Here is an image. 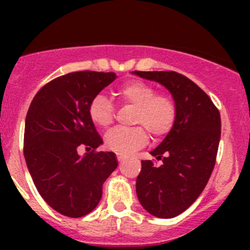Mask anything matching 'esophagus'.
<instances>
[{"mask_svg": "<svg viewBox=\"0 0 250 250\" xmlns=\"http://www.w3.org/2000/svg\"><path fill=\"white\" fill-rule=\"evenodd\" d=\"M116 156H117V160L120 161V162H122V161L125 160V153L117 152V153H116Z\"/></svg>", "mask_w": 250, "mask_h": 250, "instance_id": "obj_1", "label": "esophagus"}]
</instances>
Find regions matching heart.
Returning a JSON list of instances; mask_svg holds the SVG:
<instances>
[{"label":"heart","instance_id":"obj_1","mask_svg":"<svg viewBox=\"0 0 250 250\" xmlns=\"http://www.w3.org/2000/svg\"><path fill=\"white\" fill-rule=\"evenodd\" d=\"M117 95L123 103L137 107L133 123L144 125L153 138H162L170 132L176 120V104L170 95L158 94L152 84L144 81L125 83L118 88ZM88 112L92 122L100 128L113 122V106L104 94L93 98ZM143 127L113 128L105 135V145L116 152H133L147 141V132Z\"/></svg>","mask_w":250,"mask_h":250}]
</instances>
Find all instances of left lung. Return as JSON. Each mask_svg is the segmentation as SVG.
<instances>
[{"label": "left lung", "mask_w": 250, "mask_h": 250, "mask_svg": "<svg viewBox=\"0 0 250 250\" xmlns=\"http://www.w3.org/2000/svg\"><path fill=\"white\" fill-rule=\"evenodd\" d=\"M165 85L176 104V120L151 155L162 165L141 161L137 195L146 211L169 219L179 215L202 193L215 166L221 120L210 98L175 71H133Z\"/></svg>", "instance_id": "left-lung-1"}]
</instances>
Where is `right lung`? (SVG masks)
<instances>
[{
  "label": "right lung",
  "mask_w": 250,
  "mask_h": 250,
  "mask_svg": "<svg viewBox=\"0 0 250 250\" xmlns=\"http://www.w3.org/2000/svg\"><path fill=\"white\" fill-rule=\"evenodd\" d=\"M115 80L113 72H70L42 87L27 111V169L42 198L65 216L90 213L102 200L103 184L117 168L115 153L94 151L103 139L88 112L93 98ZM80 146L92 152L80 156Z\"/></svg>",
  "instance_id": "add662e5"
}]
</instances>
